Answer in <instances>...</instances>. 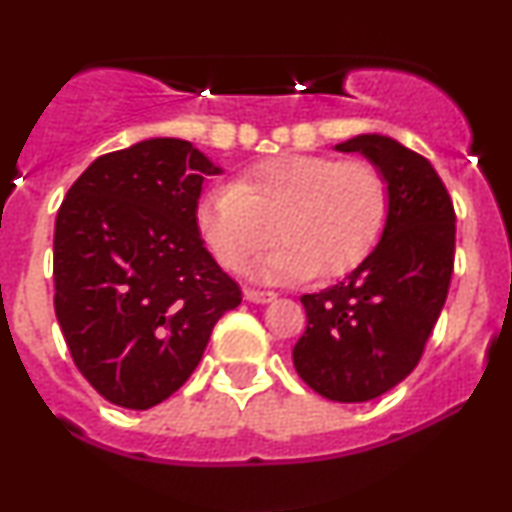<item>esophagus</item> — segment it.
<instances>
[{"label": "esophagus", "instance_id": "34e87169", "mask_svg": "<svg viewBox=\"0 0 512 512\" xmlns=\"http://www.w3.org/2000/svg\"><path fill=\"white\" fill-rule=\"evenodd\" d=\"M245 298H248L250 303H269V301H274V298H276V293H274V291L248 289V291H245Z\"/></svg>", "mask_w": 512, "mask_h": 512}]
</instances>
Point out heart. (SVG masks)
<instances>
[{
    "label": "heart",
    "instance_id": "1",
    "mask_svg": "<svg viewBox=\"0 0 512 512\" xmlns=\"http://www.w3.org/2000/svg\"><path fill=\"white\" fill-rule=\"evenodd\" d=\"M387 207V180L373 163L286 154L211 187L197 207V228L228 272L243 274L272 243L276 226L284 243L260 262L262 279L339 276L373 250Z\"/></svg>",
    "mask_w": 512,
    "mask_h": 512
}]
</instances>
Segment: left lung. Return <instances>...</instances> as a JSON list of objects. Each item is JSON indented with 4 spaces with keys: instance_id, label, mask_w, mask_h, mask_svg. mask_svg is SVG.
Returning <instances> with one entry per match:
<instances>
[{
    "instance_id": "obj_1",
    "label": "left lung",
    "mask_w": 512,
    "mask_h": 512,
    "mask_svg": "<svg viewBox=\"0 0 512 512\" xmlns=\"http://www.w3.org/2000/svg\"><path fill=\"white\" fill-rule=\"evenodd\" d=\"M383 170L390 207L383 238L339 284L305 293L308 327L293 346L303 383L334 402L385 395L416 368L448 298L455 209L424 156L383 134L334 146Z\"/></svg>"
}]
</instances>
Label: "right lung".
Segmentation results:
<instances>
[{"label": "right lung", "mask_w": 512, "mask_h": 512, "mask_svg": "<svg viewBox=\"0 0 512 512\" xmlns=\"http://www.w3.org/2000/svg\"><path fill=\"white\" fill-rule=\"evenodd\" d=\"M219 173L185 139H146L96 158L57 211V322L76 368L117 407L180 390L243 301L197 228L202 182Z\"/></svg>", "instance_id": "add662e5"}]
</instances>
